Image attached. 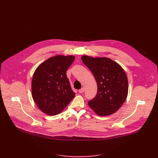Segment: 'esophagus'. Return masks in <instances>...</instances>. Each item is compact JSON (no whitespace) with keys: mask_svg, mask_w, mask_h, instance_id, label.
<instances>
[{"mask_svg":"<svg viewBox=\"0 0 158 158\" xmlns=\"http://www.w3.org/2000/svg\"><path fill=\"white\" fill-rule=\"evenodd\" d=\"M84 91H85V88H82L81 89H80V90H78L79 93H80V94L83 93V92H84Z\"/></svg>","mask_w":158,"mask_h":158,"instance_id":"1","label":"esophagus"}]
</instances>
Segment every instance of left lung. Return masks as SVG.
I'll return each mask as SVG.
<instances>
[{
	"instance_id": "8db88e82",
	"label": "left lung",
	"mask_w": 158,
	"mask_h": 158,
	"mask_svg": "<svg viewBox=\"0 0 158 158\" xmlns=\"http://www.w3.org/2000/svg\"><path fill=\"white\" fill-rule=\"evenodd\" d=\"M81 60L92 73L97 84V92L88 102L98 115L115 113L125 101L128 91L127 75L122 67L108 58L83 56Z\"/></svg>"
}]
</instances>
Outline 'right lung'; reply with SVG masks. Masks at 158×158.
<instances>
[{
    "label": "right lung",
    "mask_w": 158,
    "mask_h": 158,
    "mask_svg": "<svg viewBox=\"0 0 158 158\" xmlns=\"http://www.w3.org/2000/svg\"><path fill=\"white\" fill-rule=\"evenodd\" d=\"M74 56L50 58L36 69L32 79V97L38 108L50 115L61 113L75 95L66 72Z\"/></svg>",
    "instance_id": "1"
}]
</instances>
